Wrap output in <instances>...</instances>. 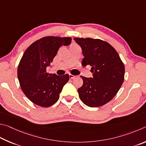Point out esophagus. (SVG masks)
Returning a JSON list of instances; mask_svg holds the SVG:
<instances>
[{"instance_id": "obj_1", "label": "esophagus", "mask_w": 146, "mask_h": 146, "mask_svg": "<svg viewBox=\"0 0 146 146\" xmlns=\"http://www.w3.org/2000/svg\"><path fill=\"white\" fill-rule=\"evenodd\" d=\"M69 78H70V79H74V78H76V76H74L72 74H69Z\"/></svg>"}]
</instances>
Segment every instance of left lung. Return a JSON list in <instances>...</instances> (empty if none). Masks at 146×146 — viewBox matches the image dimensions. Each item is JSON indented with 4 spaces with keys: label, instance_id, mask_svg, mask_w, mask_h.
<instances>
[{
    "label": "left lung",
    "instance_id": "8db88e82",
    "mask_svg": "<svg viewBox=\"0 0 146 146\" xmlns=\"http://www.w3.org/2000/svg\"><path fill=\"white\" fill-rule=\"evenodd\" d=\"M82 48L81 65H90L93 78L81 76L83 86L78 88L80 98L90 107H99L113 99L123 83L125 67L116 50L109 43L91 38H74Z\"/></svg>",
    "mask_w": 146,
    "mask_h": 146
}]
</instances>
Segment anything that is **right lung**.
Segmentation results:
<instances>
[{
	"label": "right lung",
	"mask_w": 146,
	"mask_h": 146,
	"mask_svg": "<svg viewBox=\"0 0 146 146\" xmlns=\"http://www.w3.org/2000/svg\"><path fill=\"white\" fill-rule=\"evenodd\" d=\"M70 42V37L48 36L35 41L23 54L18 66V79L25 96L36 105H53L68 81V74L63 76L48 74L47 66L52 62L59 48Z\"/></svg>",
	"instance_id": "right-lung-1"
}]
</instances>
